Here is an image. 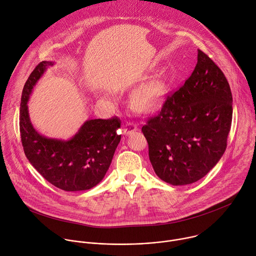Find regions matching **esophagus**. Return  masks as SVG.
<instances>
[{
  "instance_id": "esophagus-1",
  "label": "esophagus",
  "mask_w": 256,
  "mask_h": 256,
  "mask_svg": "<svg viewBox=\"0 0 256 256\" xmlns=\"http://www.w3.org/2000/svg\"><path fill=\"white\" fill-rule=\"evenodd\" d=\"M136 130H138V124L134 122H128L126 124V126H124V132L126 134H130L136 132Z\"/></svg>"
}]
</instances>
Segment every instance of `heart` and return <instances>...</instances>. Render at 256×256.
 <instances>
[{
	"instance_id": "b5f03b06",
	"label": "heart",
	"mask_w": 256,
	"mask_h": 256,
	"mask_svg": "<svg viewBox=\"0 0 256 256\" xmlns=\"http://www.w3.org/2000/svg\"><path fill=\"white\" fill-rule=\"evenodd\" d=\"M162 94L164 85L162 83H154L138 90L134 96V102L142 108H150L160 102Z\"/></svg>"
}]
</instances>
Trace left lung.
<instances>
[{
	"instance_id": "left-lung-1",
	"label": "left lung",
	"mask_w": 256,
	"mask_h": 256,
	"mask_svg": "<svg viewBox=\"0 0 256 256\" xmlns=\"http://www.w3.org/2000/svg\"><path fill=\"white\" fill-rule=\"evenodd\" d=\"M194 71L166 96L142 132L156 176L174 186L197 182L219 162L232 122V94L221 69L201 50Z\"/></svg>"
}]
</instances>
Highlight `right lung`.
I'll return each mask as SVG.
<instances>
[{"label":"right lung","mask_w":256,"mask_h":256,"mask_svg":"<svg viewBox=\"0 0 256 256\" xmlns=\"http://www.w3.org/2000/svg\"><path fill=\"white\" fill-rule=\"evenodd\" d=\"M54 63L40 62L28 77L21 98L20 134L25 154L49 183L64 191L96 186L106 174L120 142V120H88L68 140L49 138L32 126L27 102L37 81Z\"/></svg>","instance_id":"add662e5"}]
</instances>
